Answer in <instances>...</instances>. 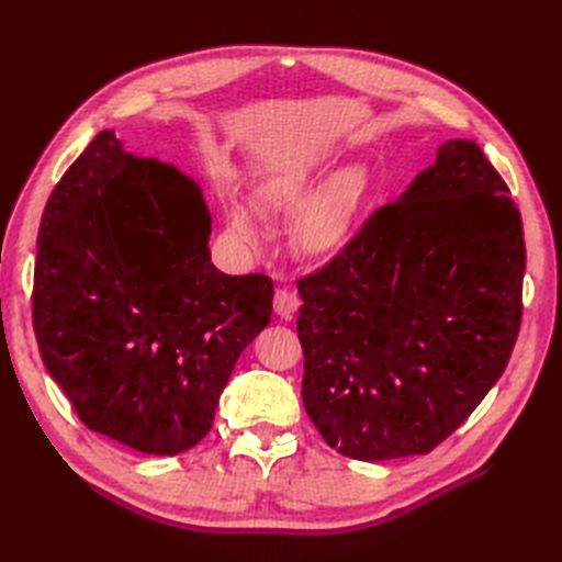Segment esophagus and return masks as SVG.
<instances>
[{
  "label": "esophagus",
  "mask_w": 562,
  "mask_h": 562,
  "mask_svg": "<svg viewBox=\"0 0 562 562\" xmlns=\"http://www.w3.org/2000/svg\"><path fill=\"white\" fill-rule=\"evenodd\" d=\"M300 310V295L288 291V288H279L277 295H274V312L281 318H293V314Z\"/></svg>",
  "instance_id": "obj_1"
}]
</instances>
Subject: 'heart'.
Returning <instances> with one entry per match:
<instances>
[{"label": "heart", "mask_w": 562, "mask_h": 562, "mask_svg": "<svg viewBox=\"0 0 562 562\" xmlns=\"http://www.w3.org/2000/svg\"><path fill=\"white\" fill-rule=\"evenodd\" d=\"M321 176L314 168H291L260 178L252 187L258 209L269 215L300 213L293 223V246L304 258L328 260L342 252L361 225L370 201L372 180L363 166H347L316 190ZM232 229L252 239L255 223L244 206H229Z\"/></svg>", "instance_id": "1"}]
</instances>
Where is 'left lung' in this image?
<instances>
[{"label": "left lung", "instance_id": "8db88e82", "mask_svg": "<svg viewBox=\"0 0 562 562\" xmlns=\"http://www.w3.org/2000/svg\"><path fill=\"white\" fill-rule=\"evenodd\" d=\"M481 147L450 140L349 246L297 279L302 401L339 454H427L508 363L522 318V220Z\"/></svg>", "mask_w": 562, "mask_h": 562}]
</instances>
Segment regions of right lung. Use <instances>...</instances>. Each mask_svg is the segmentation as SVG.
<instances>
[{
	"label": "right lung",
	"mask_w": 562,
	"mask_h": 562,
	"mask_svg": "<svg viewBox=\"0 0 562 562\" xmlns=\"http://www.w3.org/2000/svg\"><path fill=\"white\" fill-rule=\"evenodd\" d=\"M178 168L98 133L42 215L32 326L48 375L91 431L180 454L211 431L234 363L271 321L274 283L229 277Z\"/></svg>",
	"instance_id": "add662e5"
}]
</instances>
